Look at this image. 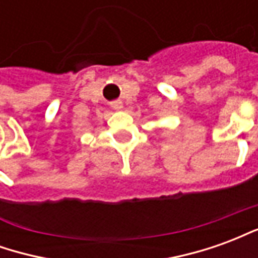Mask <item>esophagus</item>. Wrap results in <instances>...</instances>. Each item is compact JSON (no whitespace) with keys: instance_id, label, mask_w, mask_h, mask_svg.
I'll return each mask as SVG.
<instances>
[{"instance_id":"esophagus-1","label":"esophagus","mask_w":258,"mask_h":258,"mask_svg":"<svg viewBox=\"0 0 258 258\" xmlns=\"http://www.w3.org/2000/svg\"><path fill=\"white\" fill-rule=\"evenodd\" d=\"M110 106H112L114 110H121V109H123V102H121V101H113L112 103H110Z\"/></svg>"}]
</instances>
